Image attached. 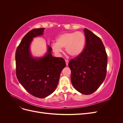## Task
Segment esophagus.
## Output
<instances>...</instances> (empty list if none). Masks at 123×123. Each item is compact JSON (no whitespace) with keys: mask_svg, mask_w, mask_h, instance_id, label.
I'll list each match as a JSON object with an SVG mask.
<instances>
[{"mask_svg":"<svg viewBox=\"0 0 123 123\" xmlns=\"http://www.w3.org/2000/svg\"><path fill=\"white\" fill-rule=\"evenodd\" d=\"M65 61H66V65L68 66V63H69V61L68 60V59H66Z\"/></svg>","mask_w":123,"mask_h":123,"instance_id":"1","label":"esophagus"}]
</instances>
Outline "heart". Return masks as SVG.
Segmentation results:
<instances>
[{
	"mask_svg": "<svg viewBox=\"0 0 123 123\" xmlns=\"http://www.w3.org/2000/svg\"><path fill=\"white\" fill-rule=\"evenodd\" d=\"M85 44L86 37L83 32H66L58 37L56 43L52 44V48L57 53L61 52L62 48H65L67 54L75 57L83 52Z\"/></svg>",
	"mask_w": 123,
	"mask_h": 123,
	"instance_id": "b5f03b06",
	"label": "heart"
}]
</instances>
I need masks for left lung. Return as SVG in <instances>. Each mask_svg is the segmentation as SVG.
<instances>
[{
	"mask_svg": "<svg viewBox=\"0 0 123 123\" xmlns=\"http://www.w3.org/2000/svg\"><path fill=\"white\" fill-rule=\"evenodd\" d=\"M86 45L79 56L71 59V80L77 91L91 94L105 80L107 73V55L102 41L89 30L84 29Z\"/></svg>",
	"mask_w": 123,
	"mask_h": 123,
	"instance_id": "8db88e82",
	"label": "left lung"
}]
</instances>
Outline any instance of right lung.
<instances>
[{"label":"right lung","instance_id":"obj_1","mask_svg":"<svg viewBox=\"0 0 123 123\" xmlns=\"http://www.w3.org/2000/svg\"><path fill=\"white\" fill-rule=\"evenodd\" d=\"M44 28L33 29L22 39L15 53L16 74L19 82L31 95L38 98L50 95L56 88L66 62L62 57L51 54L52 48L48 45L46 55L33 57L30 50L33 39L42 35Z\"/></svg>","mask_w":123,"mask_h":123}]
</instances>
